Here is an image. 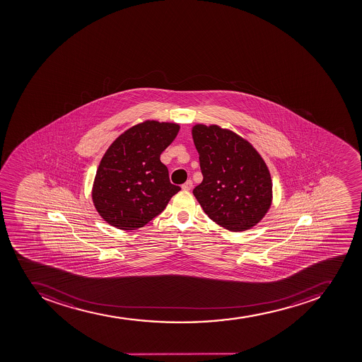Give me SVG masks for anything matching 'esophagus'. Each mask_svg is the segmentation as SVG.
<instances>
[{
	"instance_id": "1",
	"label": "esophagus",
	"mask_w": 362,
	"mask_h": 362,
	"mask_svg": "<svg viewBox=\"0 0 362 362\" xmlns=\"http://www.w3.org/2000/svg\"><path fill=\"white\" fill-rule=\"evenodd\" d=\"M192 180H187V182H184V184L182 185V189H184V191H189V189H192Z\"/></svg>"
}]
</instances>
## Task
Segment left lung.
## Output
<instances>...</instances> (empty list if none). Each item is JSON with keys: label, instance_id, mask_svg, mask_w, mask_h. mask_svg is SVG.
<instances>
[{"label": "left lung", "instance_id": "obj_1", "mask_svg": "<svg viewBox=\"0 0 362 362\" xmlns=\"http://www.w3.org/2000/svg\"><path fill=\"white\" fill-rule=\"evenodd\" d=\"M192 138L204 176L193 194L208 218L236 233L259 223L272 205L273 184L256 148L218 125L197 124Z\"/></svg>", "mask_w": 362, "mask_h": 362}]
</instances>
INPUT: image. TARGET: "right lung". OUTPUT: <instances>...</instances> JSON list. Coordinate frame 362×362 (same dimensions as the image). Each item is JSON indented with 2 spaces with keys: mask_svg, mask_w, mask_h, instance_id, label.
Masks as SVG:
<instances>
[{
  "mask_svg": "<svg viewBox=\"0 0 362 362\" xmlns=\"http://www.w3.org/2000/svg\"><path fill=\"white\" fill-rule=\"evenodd\" d=\"M180 128L175 122L146 120L128 128L107 148L93 185V205L107 223L126 231L142 228L180 192L160 160Z\"/></svg>",
  "mask_w": 362,
  "mask_h": 362,
  "instance_id": "right-lung-1",
  "label": "right lung"
}]
</instances>
